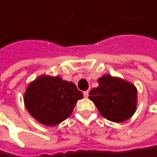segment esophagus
<instances>
[{"mask_svg": "<svg viewBox=\"0 0 157 157\" xmlns=\"http://www.w3.org/2000/svg\"><path fill=\"white\" fill-rule=\"evenodd\" d=\"M83 95H84L85 98H87L88 97V91H84L83 92Z\"/></svg>", "mask_w": 157, "mask_h": 157, "instance_id": "esophagus-1", "label": "esophagus"}]
</instances>
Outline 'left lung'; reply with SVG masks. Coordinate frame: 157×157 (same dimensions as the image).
Returning <instances> with one entry per match:
<instances>
[{"label": "left lung", "mask_w": 157, "mask_h": 157, "mask_svg": "<svg viewBox=\"0 0 157 157\" xmlns=\"http://www.w3.org/2000/svg\"><path fill=\"white\" fill-rule=\"evenodd\" d=\"M99 86L89 92V99L104 118L123 122L136 111L137 93L135 86L122 79L105 75L98 79Z\"/></svg>", "instance_id": "left-lung-1"}]
</instances>
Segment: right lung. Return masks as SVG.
Instances as JSON below:
<instances>
[{
  "instance_id": "add662e5",
  "label": "right lung",
  "mask_w": 157,
  "mask_h": 157,
  "mask_svg": "<svg viewBox=\"0 0 157 157\" xmlns=\"http://www.w3.org/2000/svg\"><path fill=\"white\" fill-rule=\"evenodd\" d=\"M82 93L74 83L61 77L42 75L30 83L24 101L34 119L45 125H56L69 118Z\"/></svg>"
}]
</instances>
